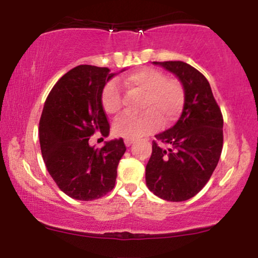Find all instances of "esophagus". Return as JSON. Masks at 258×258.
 Returning a JSON list of instances; mask_svg holds the SVG:
<instances>
[{"label":"esophagus","instance_id":"1","mask_svg":"<svg viewBox=\"0 0 258 258\" xmlns=\"http://www.w3.org/2000/svg\"><path fill=\"white\" fill-rule=\"evenodd\" d=\"M125 144H126V147L132 146V144H133V141H132V139H125Z\"/></svg>","mask_w":258,"mask_h":258}]
</instances>
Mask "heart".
<instances>
[{"label":"heart","mask_w":258,"mask_h":258,"mask_svg":"<svg viewBox=\"0 0 258 258\" xmlns=\"http://www.w3.org/2000/svg\"><path fill=\"white\" fill-rule=\"evenodd\" d=\"M123 87L130 92L143 93L141 114L120 115L115 120L112 130L119 137L137 139L159 128L161 123L170 126L184 109L185 93L183 85L177 79L166 78L164 73L153 68H142L122 80ZM104 111L117 114L122 106V96L115 81L104 86L100 96Z\"/></svg>","instance_id":"obj_1"}]
</instances>
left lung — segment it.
I'll return each mask as SVG.
<instances>
[{
    "label": "left lung",
    "mask_w": 258,
    "mask_h": 258,
    "mask_svg": "<svg viewBox=\"0 0 258 258\" xmlns=\"http://www.w3.org/2000/svg\"><path fill=\"white\" fill-rule=\"evenodd\" d=\"M182 82L185 103L179 120L156 135L146 167L148 188L167 201L197 195L214 173L223 148V116L205 76L184 61H154Z\"/></svg>",
    "instance_id": "left-lung-1"
}]
</instances>
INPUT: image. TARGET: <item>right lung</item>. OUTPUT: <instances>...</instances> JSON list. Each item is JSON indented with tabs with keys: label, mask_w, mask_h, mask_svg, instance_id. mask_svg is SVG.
<instances>
[{
	"label": "right lung",
	"mask_w": 258,
	"mask_h": 258,
	"mask_svg": "<svg viewBox=\"0 0 258 258\" xmlns=\"http://www.w3.org/2000/svg\"><path fill=\"white\" fill-rule=\"evenodd\" d=\"M112 76L109 68L79 65L58 80L44 102L38 126L41 153L59 189L73 199H99L115 186L126 152L123 139L106 142L100 149L88 144L96 132L109 135L100 96Z\"/></svg>",
	"instance_id": "right-lung-1"
}]
</instances>
